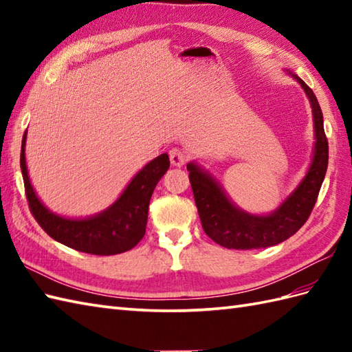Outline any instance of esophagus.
<instances>
[{"label": "esophagus", "mask_w": 352, "mask_h": 352, "mask_svg": "<svg viewBox=\"0 0 352 352\" xmlns=\"http://www.w3.org/2000/svg\"><path fill=\"white\" fill-rule=\"evenodd\" d=\"M188 154L180 148H172L169 151V159L172 166H182L186 162H188Z\"/></svg>", "instance_id": "1"}]
</instances>
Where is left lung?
I'll return each instance as SVG.
<instances>
[{"mask_svg":"<svg viewBox=\"0 0 352 352\" xmlns=\"http://www.w3.org/2000/svg\"><path fill=\"white\" fill-rule=\"evenodd\" d=\"M309 95L313 118H315L316 145L311 166L298 189L284 201L275 213L269 216H252L239 210L230 203L213 178L189 163V182L206 234L213 242L230 250H258L287 241L305 222L315 207L320 186L328 166V140L324 131V118L316 95L295 77Z\"/></svg>","mask_w":352,"mask_h":352,"instance_id":"1","label":"left lung"}]
</instances>
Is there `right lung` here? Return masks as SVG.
<instances>
[{
  "label": "right lung",
  "mask_w": 352,
  "mask_h": 352,
  "mask_svg": "<svg viewBox=\"0 0 352 352\" xmlns=\"http://www.w3.org/2000/svg\"><path fill=\"white\" fill-rule=\"evenodd\" d=\"M25 134L27 131L21 146V170L24 177L25 197L30 212L45 233L72 250L95 256H115L134 248L142 241L146 230L149 199L157 183L169 169L168 154H162L149 162L106 212L91 219L72 221L48 212L36 197L27 174Z\"/></svg>",
  "instance_id": "right-lung-1"
}]
</instances>
